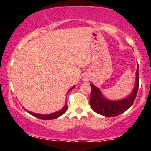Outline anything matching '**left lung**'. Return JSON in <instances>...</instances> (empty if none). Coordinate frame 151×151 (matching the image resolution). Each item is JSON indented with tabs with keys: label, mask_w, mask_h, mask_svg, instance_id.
<instances>
[{
	"label": "left lung",
	"mask_w": 151,
	"mask_h": 151,
	"mask_svg": "<svg viewBox=\"0 0 151 151\" xmlns=\"http://www.w3.org/2000/svg\"><path fill=\"white\" fill-rule=\"evenodd\" d=\"M138 70L136 72L135 86L132 93L129 97L118 101H110L105 99L101 91L94 85L90 84L91 87V93L90 97V105L92 110L95 113L106 117H113L120 115L129 109L133 104L138 94L139 87V74Z\"/></svg>",
	"instance_id": "left-lung-1"
}]
</instances>
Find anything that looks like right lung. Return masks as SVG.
I'll return each mask as SVG.
<instances>
[{
  "label": "right lung",
  "instance_id": "add662e5",
  "mask_svg": "<svg viewBox=\"0 0 151 151\" xmlns=\"http://www.w3.org/2000/svg\"><path fill=\"white\" fill-rule=\"evenodd\" d=\"M73 88L74 87L70 89L69 91H71ZM67 107H68L67 103H66V104H65V106H64L63 107V109H61L60 110L56 112V113H51V114H47V115H42V114L35 113H32V112L28 111V110H26V109H25V110H27L28 113H30L31 115H32L33 116H35V117H37V118L40 119H44V120H50V119H56V118H57V117H59V116H62L63 114V113L66 111V110H67Z\"/></svg>",
  "mask_w": 151,
  "mask_h": 151
}]
</instances>
